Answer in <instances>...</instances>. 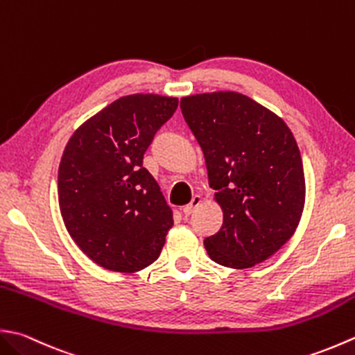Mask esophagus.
Here are the masks:
<instances>
[{"label":"esophagus","instance_id":"34e87169","mask_svg":"<svg viewBox=\"0 0 355 355\" xmlns=\"http://www.w3.org/2000/svg\"><path fill=\"white\" fill-rule=\"evenodd\" d=\"M200 203H201V197H200V196L192 197V201H191V203H189V205H186V206L183 207V214L186 215V217H187V215H191V214L193 212V209H196V207H197Z\"/></svg>","mask_w":355,"mask_h":355}]
</instances>
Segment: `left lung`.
I'll return each instance as SVG.
<instances>
[{"instance_id":"obj_1","label":"left lung","mask_w":355,"mask_h":355,"mask_svg":"<svg viewBox=\"0 0 355 355\" xmlns=\"http://www.w3.org/2000/svg\"><path fill=\"white\" fill-rule=\"evenodd\" d=\"M184 121L203 150L223 225L205 239L211 260L245 269L286 243L304 206V173L282 118L237 92L184 96Z\"/></svg>"}]
</instances>
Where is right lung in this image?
<instances>
[{
	"mask_svg": "<svg viewBox=\"0 0 355 355\" xmlns=\"http://www.w3.org/2000/svg\"><path fill=\"white\" fill-rule=\"evenodd\" d=\"M178 100L121 96L69 140L58 169V201L67 232L90 260L115 272L154 263L173 225L143 157Z\"/></svg>",
	"mask_w": 355,
	"mask_h": 355,
	"instance_id": "right-lung-1",
	"label": "right lung"
}]
</instances>
